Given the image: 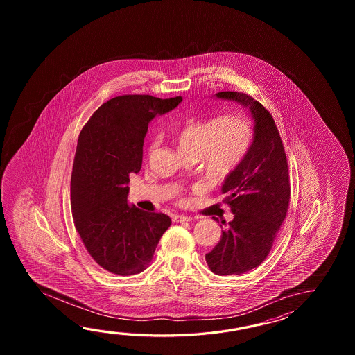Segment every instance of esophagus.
<instances>
[{"mask_svg":"<svg viewBox=\"0 0 355 355\" xmlns=\"http://www.w3.org/2000/svg\"><path fill=\"white\" fill-rule=\"evenodd\" d=\"M191 220V217H188V216H175L174 222H190Z\"/></svg>","mask_w":355,"mask_h":355,"instance_id":"obj_1","label":"esophagus"}]
</instances>
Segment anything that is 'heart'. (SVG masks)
I'll use <instances>...</instances> for the list:
<instances>
[{
    "mask_svg": "<svg viewBox=\"0 0 355 355\" xmlns=\"http://www.w3.org/2000/svg\"><path fill=\"white\" fill-rule=\"evenodd\" d=\"M171 136L182 156H200L213 176L226 178L246 155L251 129L248 121L234 114L189 116L175 125Z\"/></svg>",
    "mask_w": 355,
    "mask_h": 355,
    "instance_id": "b5f03b06",
    "label": "heart"
}]
</instances>
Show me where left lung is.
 I'll use <instances>...</instances> for the list:
<instances>
[{"instance_id":"obj_1","label":"left lung","mask_w":355,"mask_h":355,"mask_svg":"<svg viewBox=\"0 0 355 355\" xmlns=\"http://www.w3.org/2000/svg\"><path fill=\"white\" fill-rule=\"evenodd\" d=\"M216 96L246 106L254 119L252 144L222 185L223 202L230 205L234 219L205 255L214 274L239 275L264 261L287 216L291 199L287 156L272 114L259 101L234 91H222Z\"/></svg>"}]
</instances>
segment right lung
<instances>
[{
  "label": "right lung",
  "mask_w": 355,
  "mask_h": 355,
  "mask_svg": "<svg viewBox=\"0 0 355 355\" xmlns=\"http://www.w3.org/2000/svg\"><path fill=\"white\" fill-rule=\"evenodd\" d=\"M182 98L123 95L91 115L78 137L71 176L75 227L91 257L118 275L144 272L171 225L164 213L127 203L129 174L142 166L148 123Z\"/></svg>",
  "instance_id": "obj_1"
}]
</instances>
